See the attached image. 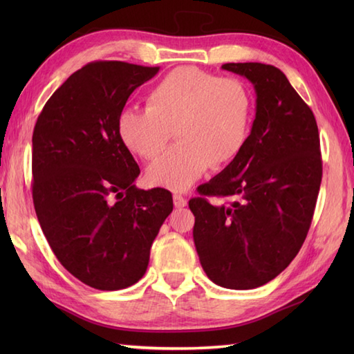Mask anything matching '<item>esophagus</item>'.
I'll return each mask as SVG.
<instances>
[{"label":"esophagus","instance_id":"obj_1","mask_svg":"<svg viewBox=\"0 0 354 354\" xmlns=\"http://www.w3.org/2000/svg\"><path fill=\"white\" fill-rule=\"evenodd\" d=\"M173 204H175L176 208H183L187 205V199L184 196H181V194L175 193L173 194Z\"/></svg>","mask_w":354,"mask_h":354}]
</instances>
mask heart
I'll return each mask as SVG.
<instances>
[{
    "instance_id": "b5f03b06",
    "label": "heart",
    "mask_w": 354,
    "mask_h": 354,
    "mask_svg": "<svg viewBox=\"0 0 354 354\" xmlns=\"http://www.w3.org/2000/svg\"><path fill=\"white\" fill-rule=\"evenodd\" d=\"M251 111L243 82L181 66L149 89L145 111L118 115L117 137L133 155L153 160L175 132L178 145L150 164L146 176L155 187L184 192L209 164L221 169L240 155L250 137Z\"/></svg>"
}]
</instances>
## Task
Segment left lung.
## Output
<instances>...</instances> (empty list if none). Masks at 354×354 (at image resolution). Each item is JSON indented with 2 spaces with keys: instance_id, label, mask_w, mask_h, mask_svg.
Wrapping results in <instances>:
<instances>
[{
  "instance_id": "8db88e82",
  "label": "left lung",
  "mask_w": 354,
  "mask_h": 354,
  "mask_svg": "<svg viewBox=\"0 0 354 354\" xmlns=\"http://www.w3.org/2000/svg\"><path fill=\"white\" fill-rule=\"evenodd\" d=\"M251 82L255 118L242 152L190 199L202 269L227 289H254L283 272L310 228L322 178L312 109L272 65L225 64ZM207 196L232 197L213 206Z\"/></svg>"
}]
</instances>
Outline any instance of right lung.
I'll use <instances>...</instances> for the list:
<instances>
[{
    "label": "right lung",
    "instance_id": "right-lung-1",
    "mask_svg": "<svg viewBox=\"0 0 354 354\" xmlns=\"http://www.w3.org/2000/svg\"><path fill=\"white\" fill-rule=\"evenodd\" d=\"M160 71L91 62L59 86L33 131V204L62 266L99 290L145 275L150 246L171 209V193L138 190L140 167L117 137L129 95Z\"/></svg>",
    "mask_w": 354,
    "mask_h": 354
}]
</instances>
